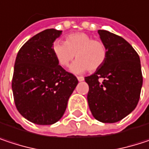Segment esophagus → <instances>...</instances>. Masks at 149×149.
Segmentation results:
<instances>
[{
    "instance_id": "34e87169",
    "label": "esophagus",
    "mask_w": 149,
    "mask_h": 149,
    "mask_svg": "<svg viewBox=\"0 0 149 149\" xmlns=\"http://www.w3.org/2000/svg\"><path fill=\"white\" fill-rule=\"evenodd\" d=\"M77 80H78L79 82H82V81L84 80V77H77Z\"/></svg>"
}]
</instances>
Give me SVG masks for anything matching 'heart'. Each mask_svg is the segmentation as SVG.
Returning a JSON list of instances; mask_svg holds the SVG:
<instances>
[{
    "label": "heart",
    "instance_id": "obj_1",
    "mask_svg": "<svg viewBox=\"0 0 149 149\" xmlns=\"http://www.w3.org/2000/svg\"><path fill=\"white\" fill-rule=\"evenodd\" d=\"M52 52L58 63L63 67L69 66L77 57V59L70 69L75 74L100 69L108 56L104 42L94 40L85 33H71L65 37V42L56 40L52 44Z\"/></svg>",
    "mask_w": 149,
    "mask_h": 149
}]
</instances>
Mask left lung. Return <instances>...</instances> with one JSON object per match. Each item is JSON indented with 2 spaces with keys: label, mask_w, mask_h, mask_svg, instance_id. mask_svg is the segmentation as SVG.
Returning a JSON list of instances; mask_svg holds the SVG:
<instances>
[{
  "label": "left lung",
  "mask_w": 149,
  "mask_h": 149,
  "mask_svg": "<svg viewBox=\"0 0 149 149\" xmlns=\"http://www.w3.org/2000/svg\"><path fill=\"white\" fill-rule=\"evenodd\" d=\"M108 56L104 65L85 77L88 104L99 122L113 123L130 114L139 102L142 74L139 55L123 38L98 30Z\"/></svg>",
  "instance_id": "obj_1"
}]
</instances>
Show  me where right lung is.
Listing matches in <instances>:
<instances>
[{
	"label": "right lung",
	"instance_id": "1",
	"mask_svg": "<svg viewBox=\"0 0 149 149\" xmlns=\"http://www.w3.org/2000/svg\"><path fill=\"white\" fill-rule=\"evenodd\" d=\"M62 33L46 29L19 49L15 63L12 90L19 114L39 125H51L64 115L78 81L58 65L52 44Z\"/></svg>",
	"mask_w": 149,
	"mask_h": 149
}]
</instances>
